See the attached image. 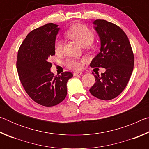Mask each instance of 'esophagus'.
<instances>
[{
    "instance_id": "obj_1",
    "label": "esophagus",
    "mask_w": 149,
    "mask_h": 149,
    "mask_svg": "<svg viewBox=\"0 0 149 149\" xmlns=\"http://www.w3.org/2000/svg\"><path fill=\"white\" fill-rule=\"evenodd\" d=\"M82 74V72H75L74 74V76H79V75H81Z\"/></svg>"
}]
</instances>
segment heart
I'll list each match as a JSON object with an SVG mask.
<instances>
[{
    "mask_svg": "<svg viewBox=\"0 0 149 149\" xmlns=\"http://www.w3.org/2000/svg\"><path fill=\"white\" fill-rule=\"evenodd\" d=\"M66 34L69 37L75 40L81 46H88L94 39V34L84 25L75 24L67 30ZM64 41L61 38H57L54 42V50L56 53H60L62 51ZM84 61V60H83ZM68 68L73 70H79L81 69V62L75 59H69L66 61Z\"/></svg>",
    "mask_w": 149,
    "mask_h": 149,
    "instance_id": "heart-1",
    "label": "heart"
}]
</instances>
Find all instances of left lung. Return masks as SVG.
<instances>
[{
	"instance_id": "8db88e82",
	"label": "left lung",
	"mask_w": 149,
	"mask_h": 149,
	"mask_svg": "<svg viewBox=\"0 0 149 149\" xmlns=\"http://www.w3.org/2000/svg\"><path fill=\"white\" fill-rule=\"evenodd\" d=\"M93 24L100 47L90 66L104 68L106 71L100 76L93 73L95 83L89 91L97 99L112 100L123 91L129 81L134 56L127 35L120 27L104 19H96Z\"/></svg>"
}]
</instances>
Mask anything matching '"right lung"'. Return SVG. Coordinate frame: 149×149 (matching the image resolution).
<instances>
[{"instance_id": "right-lung-1", "label": "right lung", "mask_w": 149, "mask_h": 149, "mask_svg": "<svg viewBox=\"0 0 149 149\" xmlns=\"http://www.w3.org/2000/svg\"><path fill=\"white\" fill-rule=\"evenodd\" d=\"M60 28L52 23L33 30L27 35L17 53V70L26 93L35 102L53 107L67 95V82L71 72L54 76L50 56L55 54L54 42Z\"/></svg>"}]
</instances>
